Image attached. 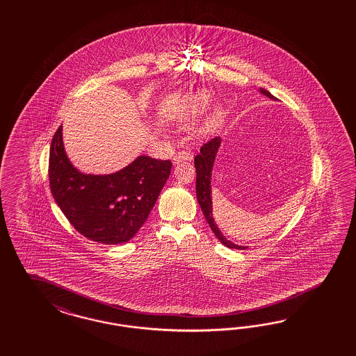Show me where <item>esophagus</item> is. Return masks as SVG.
Here are the masks:
<instances>
[{
  "mask_svg": "<svg viewBox=\"0 0 356 356\" xmlns=\"http://www.w3.org/2000/svg\"><path fill=\"white\" fill-rule=\"evenodd\" d=\"M185 161H188V162L193 161V154L189 150H181L179 154H176V156L173 158V163L175 164L185 162Z\"/></svg>",
  "mask_w": 356,
  "mask_h": 356,
  "instance_id": "34e87169",
  "label": "esophagus"
}]
</instances>
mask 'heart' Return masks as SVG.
Here are the masks:
<instances>
[{"label": "heart", "instance_id": "b5f03b06", "mask_svg": "<svg viewBox=\"0 0 356 356\" xmlns=\"http://www.w3.org/2000/svg\"><path fill=\"white\" fill-rule=\"evenodd\" d=\"M206 103H207V97H205V95H202V97H200L198 100H197V103H195V107H194V111H201L202 108L205 107ZM220 118V112H218L216 113V118H214V120H213V122H216V120L219 119Z\"/></svg>", "mask_w": 356, "mask_h": 356}]
</instances>
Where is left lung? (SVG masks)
<instances>
[{"label":"left lung","mask_w":356,"mask_h":356,"mask_svg":"<svg viewBox=\"0 0 356 356\" xmlns=\"http://www.w3.org/2000/svg\"><path fill=\"white\" fill-rule=\"evenodd\" d=\"M259 91H261V94L266 95L270 99H275L270 94L269 91H266L264 88H261ZM220 142H222L220 137H216V138L206 142L205 145L201 147L200 154L195 155V158H194V167H195V172H197V179H195L197 201L201 206V210L205 216L209 226L213 229L216 236L220 240L222 244H225L228 248L245 249L247 247L237 245L232 241L227 240V237L223 236V234L218 228V225L213 218V201H211V185L210 184H211V171H213V165L216 162V152L220 146Z\"/></svg>","instance_id":"obj_1"}]
</instances>
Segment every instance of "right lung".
<instances>
[{
    "label": "right lung",
    "instance_id": "obj_1",
    "mask_svg": "<svg viewBox=\"0 0 356 356\" xmlns=\"http://www.w3.org/2000/svg\"><path fill=\"white\" fill-rule=\"evenodd\" d=\"M171 168L170 161L140 155L119 172H79L65 154L60 125L51 143L48 175L57 205L81 235L102 244H122L149 218Z\"/></svg>",
    "mask_w": 356,
    "mask_h": 356
}]
</instances>
